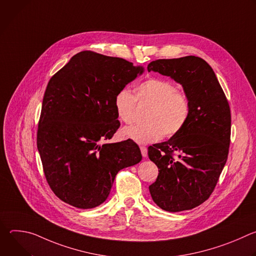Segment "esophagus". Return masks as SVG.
I'll return each mask as SVG.
<instances>
[{"label": "esophagus", "instance_id": "1", "mask_svg": "<svg viewBox=\"0 0 256 256\" xmlns=\"http://www.w3.org/2000/svg\"><path fill=\"white\" fill-rule=\"evenodd\" d=\"M140 152H142V155L144 158H146V157L148 156V149H147V147H144V146H140Z\"/></svg>", "mask_w": 256, "mask_h": 256}]
</instances>
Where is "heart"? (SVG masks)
Listing matches in <instances>:
<instances>
[{
	"label": "heart",
	"instance_id": "obj_1",
	"mask_svg": "<svg viewBox=\"0 0 256 256\" xmlns=\"http://www.w3.org/2000/svg\"><path fill=\"white\" fill-rule=\"evenodd\" d=\"M134 94L126 88L120 89L114 98L118 118L124 124L134 120L136 101L138 104H150L142 124L124 128V136L138 142L148 144L160 140L164 134L173 136L186 124L190 114V102L186 92L161 78H148L140 82Z\"/></svg>",
	"mask_w": 256,
	"mask_h": 256
}]
</instances>
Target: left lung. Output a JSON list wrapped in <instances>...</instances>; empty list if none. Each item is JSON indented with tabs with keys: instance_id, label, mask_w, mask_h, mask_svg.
<instances>
[{
	"instance_id": "obj_1",
	"label": "left lung",
	"mask_w": 256,
	"mask_h": 256,
	"mask_svg": "<svg viewBox=\"0 0 256 256\" xmlns=\"http://www.w3.org/2000/svg\"><path fill=\"white\" fill-rule=\"evenodd\" d=\"M148 70L181 84L190 102L184 128L148 148L150 160L159 169L149 190L164 210H192L210 198L226 164L231 136L229 102L212 66L198 56L153 60Z\"/></svg>"
}]
</instances>
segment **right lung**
<instances>
[{"label": "right lung", "instance_id": "1", "mask_svg": "<svg viewBox=\"0 0 256 256\" xmlns=\"http://www.w3.org/2000/svg\"><path fill=\"white\" fill-rule=\"evenodd\" d=\"M142 72L124 58L84 50L50 78L36 140L48 184L62 202L79 208L101 204L118 171L142 160L130 138L100 140H110L120 126L116 93Z\"/></svg>", "mask_w": 256, "mask_h": 256}]
</instances>
